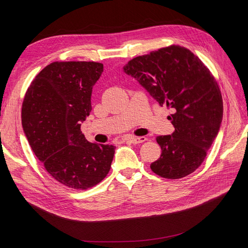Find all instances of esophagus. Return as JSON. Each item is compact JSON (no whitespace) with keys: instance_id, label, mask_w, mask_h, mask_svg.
<instances>
[{"instance_id":"34e87169","label":"esophagus","mask_w":248,"mask_h":248,"mask_svg":"<svg viewBox=\"0 0 248 248\" xmlns=\"http://www.w3.org/2000/svg\"><path fill=\"white\" fill-rule=\"evenodd\" d=\"M127 141L132 142L134 145H138V144H141V142H144L147 140V138L145 137H129L126 139Z\"/></svg>"}]
</instances>
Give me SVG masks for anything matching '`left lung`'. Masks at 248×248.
<instances>
[{
    "mask_svg": "<svg viewBox=\"0 0 248 248\" xmlns=\"http://www.w3.org/2000/svg\"><path fill=\"white\" fill-rule=\"evenodd\" d=\"M160 106L174 110L172 135L157 137L161 157L152 171L166 179H181L204 162L223 116L219 85L206 65L189 49L170 45L138 56L124 66Z\"/></svg>",
    "mask_w": 248,
    "mask_h": 248,
    "instance_id": "8db88e82",
    "label": "left lung"
}]
</instances>
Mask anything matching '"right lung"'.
Returning a JSON list of instances; mask_svg holds the SVG:
<instances>
[{"instance_id":"obj_1","label":"right lung","mask_w":248,"mask_h":248,"mask_svg":"<svg viewBox=\"0 0 248 248\" xmlns=\"http://www.w3.org/2000/svg\"><path fill=\"white\" fill-rule=\"evenodd\" d=\"M102 71L93 61L52 62L23 100L22 125L31 149L51 177L70 189L93 187L110 170L115 147L89 142L80 129Z\"/></svg>"}]
</instances>
